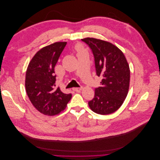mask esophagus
Wrapping results in <instances>:
<instances>
[{
    "label": "esophagus",
    "mask_w": 160,
    "mask_h": 160,
    "mask_svg": "<svg viewBox=\"0 0 160 160\" xmlns=\"http://www.w3.org/2000/svg\"><path fill=\"white\" fill-rule=\"evenodd\" d=\"M82 89H83V88H72V90L75 91H81Z\"/></svg>",
    "instance_id": "34e87169"
}]
</instances>
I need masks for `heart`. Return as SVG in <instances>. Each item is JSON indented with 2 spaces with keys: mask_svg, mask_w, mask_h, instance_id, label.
Wrapping results in <instances>:
<instances>
[{
  "mask_svg": "<svg viewBox=\"0 0 160 160\" xmlns=\"http://www.w3.org/2000/svg\"><path fill=\"white\" fill-rule=\"evenodd\" d=\"M76 49H77V50L79 52V51H82V50H81V47L80 46V45H78V46H77V47H76Z\"/></svg>",
  "mask_w": 160,
  "mask_h": 160,
  "instance_id": "b5f03b06",
  "label": "heart"
}]
</instances>
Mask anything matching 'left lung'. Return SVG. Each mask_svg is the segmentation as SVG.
Segmentation results:
<instances>
[{"instance_id":"left-lung-1","label":"left lung","mask_w":160,"mask_h":160,"mask_svg":"<svg viewBox=\"0 0 160 160\" xmlns=\"http://www.w3.org/2000/svg\"><path fill=\"white\" fill-rule=\"evenodd\" d=\"M81 40L91 49L97 75L102 78L94 98L89 101V108L98 114L113 113L122 105L129 91L130 69L126 58L109 42L89 37Z\"/></svg>"}]
</instances>
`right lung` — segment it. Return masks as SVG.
<instances>
[{
  "instance_id": "add662e5",
  "label": "right lung",
  "mask_w": 160,
  "mask_h": 160,
  "mask_svg": "<svg viewBox=\"0 0 160 160\" xmlns=\"http://www.w3.org/2000/svg\"><path fill=\"white\" fill-rule=\"evenodd\" d=\"M67 42H56L42 48L28 65L25 88L31 103L40 113L52 116L63 111L71 99L56 88L55 67Z\"/></svg>"
}]
</instances>
